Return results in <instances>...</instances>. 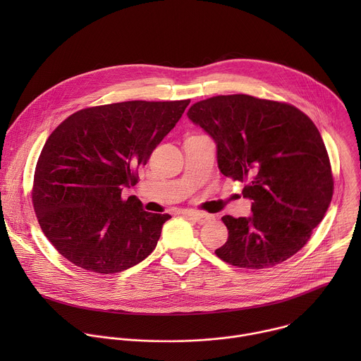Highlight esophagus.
<instances>
[{"label":"esophagus","mask_w":361,"mask_h":361,"mask_svg":"<svg viewBox=\"0 0 361 361\" xmlns=\"http://www.w3.org/2000/svg\"><path fill=\"white\" fill-rule=\"evenodd\" d=\"M187 217H190L194 223L202 226V224H207L212 220L210 214H205V213H200V212H190L187 213Z\"/></svg>","instance_id":"1"}]
</instances>
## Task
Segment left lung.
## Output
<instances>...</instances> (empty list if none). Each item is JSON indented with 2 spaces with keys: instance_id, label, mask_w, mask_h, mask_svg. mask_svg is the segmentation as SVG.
I'll use <instances>...</instances> for the list:
<instances>
[{
  "instance_id": "1",
  "label": "left lung",
  "mask_w": 361,
  "mask_h": 361,
  "mask_svg": "<svg viewBox=\"0 0 361 361\" xmlns=\"http://www.w3.org/2000/svg\"><path fill=\"white\" fill-rule=\"evenodd\" d=\"M188 118L217 145L220 171L244 183L250 217L221 220L228 230L219 259L241 269H269L301 250L322 223L334 181L323 138L302 111L245 94L192 104Z\"/></svg>"
}]
</instances>
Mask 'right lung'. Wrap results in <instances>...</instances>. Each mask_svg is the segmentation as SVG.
<instances>
[{"label":"right lung","instance_id":"add662e5","mask_svg":"<svg viewBox=\"0 0 361 361\" xmlns=\"http://www.w3.org/2000/svg\"><path fill=\"white\" fill-rule=\"evenodd\" d=\"M190 99L126 101L80 110L45 141L32 204L49 243L73 264L99 274L124 271L156 248L170 214L144 212L137 170L176 127Z\"/></svg>","mask_w":361,"mask_h":361}]
</instances>
